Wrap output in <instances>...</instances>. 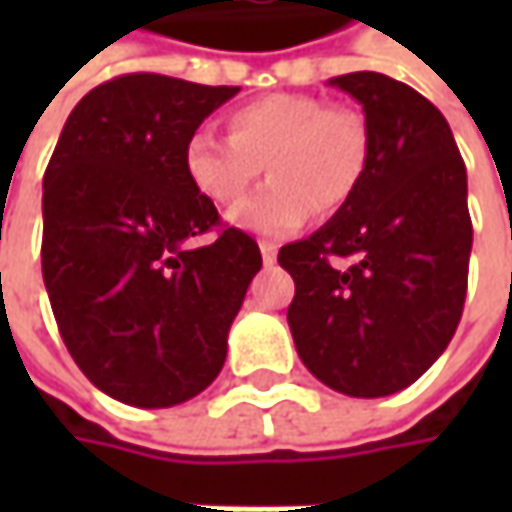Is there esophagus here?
I'll use <instances>...</instances> for the list:
<instances>
[{
  "mask_svg": "<svg viewBox=\"0 0 512 512\" xmlns=\"http://www.w3.org/2000/svg\"><path fill=\"white\" fill-rule=\"evenodd\" d=\"M259 250H262V262H265V265H273V262H276L279 247L273 245V242H259Z\"/></svg>",
  "mask_w": 512,
  "mask_h": 512,
  "instance_id": "esophagus-1",
  "label": "esophagus"
}]
</instances>
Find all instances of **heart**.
Instances as JSON below:
<instances>
[{"instance_id": "1", "label": "heart", "mask_w": 512, "mask_h": 512, "mask_svg": "<svg viewBox=\"0 0 512 512\" xmlns=\"http://www.w3.org/2000/svg\"><path fill=\"white\" fill-rule=\"evenodd\" d=\"M370 130L356 108L310 93H267L227 116V136L196 130L185 145L187 182L210 205L233 207L262 176L233 225L285 236L313 216L339 213L364 182Z\"/></svg>"}]
</instances>
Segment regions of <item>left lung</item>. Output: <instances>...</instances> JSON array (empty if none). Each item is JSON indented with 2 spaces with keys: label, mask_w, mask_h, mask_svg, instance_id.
Instances as JSON below:
<instances>
[{
  "label": "left lung",
  "mask_w": 512,
  "mask_h": 512,
  "mask_svg": "<svg viewBox=\"0 0 512 512\" xmlns=\"http://www.w3.org/2000/svg\"><path fill=\"white\" fill-rule=\"evenodd\" d=\"M330 85L362 105L370 162L327 225L279 250L296 282L287 325L319 382L379 399L416 382L459 327L473 247L467 170L419 90L373 70Z\"/></svg>",
  "instance_id": "obj_1"
}]
</instances>
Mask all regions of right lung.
Masks as SVG:
<instances>
[{"label":"right lung","instance_id":"right-lung-1","mask_svg":"<svg viewBox=\"0 0 512 512\" xmlns=\"http://www.w3.org/2000/svg\"><path fill=\"white\" fill-rule=\"evenodd\" d=\"M239 88L125 73L68 116L42 182V276L79 370L119 402L173 407L222 370L262 267L187 182L185 145ZM213 232L205 248L193 235Z\"/></svg>","mask_w":512,"mask_h":512}]
</instances>
